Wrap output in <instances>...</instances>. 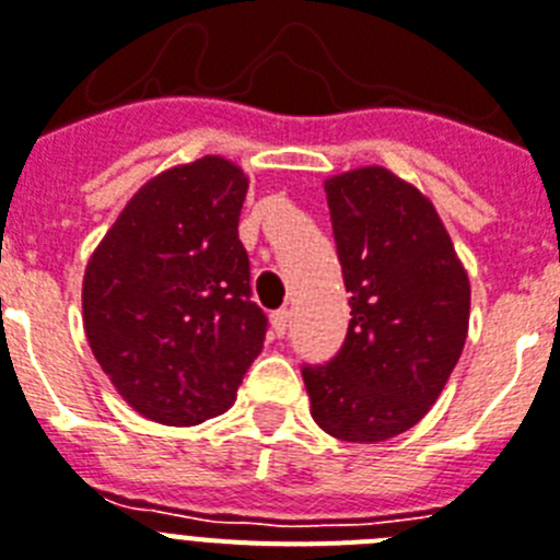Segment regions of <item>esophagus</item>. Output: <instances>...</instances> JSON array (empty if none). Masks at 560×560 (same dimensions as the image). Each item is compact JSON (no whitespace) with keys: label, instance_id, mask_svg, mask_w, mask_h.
<instances>
[{"label":"esophagus","instance_id":"1","mask_svg":"<svg viewBox=\"0 0 560 560\" xmlns=\"http://www.w3.org/2000/svg\"><path fill=\"white\" fill-rule=\"evenodd\" d=\"M289 323H291L289 308H277V312L271 314V331H275L277 337H283L285 331H289Z\"/></svg>","mask_w":560,"mask_h":560}]
</instances>
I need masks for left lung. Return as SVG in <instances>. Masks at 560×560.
Here are the masks:
<instances>
[{
	"mask_svg": "<svg viewBox=\"0 0 560 560\" xmlns=\"http://www.w3.org/2000/svg\"><path fill=\"white\" fill-rule=\"evenodd\" d=\"M323 188L352 320L326 366H303L312 418L337 441H389L429 412L464 352L469 277L435 206L389 168Z\"/></svg>",
	"mask_w": 560,
	"mask_h": 560,
	"instance_id": "1",
	"label": "left lung"
}]
</instances>
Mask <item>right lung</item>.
I'll list each match as a JSON object with an SVG mask.
<instances>
[{"mask_svg": "<svg viewBox=\"0 0 560 560\" xmlns=\"http://www.w3.org/2000/svg\"><path fill=\"white\" fill-rule=\"evenodd\" d=\"M248 177L202 156L148 179L91 254L82 320L125 404L165 427L223 415L262 352L240 208Z\"/></svg>", "mask_w": 560, "mask_h": 560, "instance_id": "1", "label": "right lung"}]
</instances>
